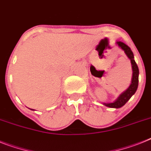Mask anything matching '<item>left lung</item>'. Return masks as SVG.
I'll list each match as a JSON object with an SVG mask.
<instances>
[{"instance_id":"1","label":"left lung","mask_w":151,"mask_h":151,"mask_svg":"<svg viewBox=\"0 0 151 151\" xmlns=\"http://www.w3.org/2000/svg\"><path fill=\"white\" fill-rule=\"evenodd\" d=\"M116 44L119 47L121 48L124 51L127 57L130 60V63L132 66L133 75L130 86L127 87V89L125 90L124 92H122L119 95V97L114 101L111 102V103H103V104L105 105L106 107H111V108H120V107H123L130 99V97L135 93L137 89L138 78H139V69H138L136 62L134 60V54H133L132 50H130V48L127 45H126L124 43L121 42V41H116Z\"/></svg>"}]
</instances>
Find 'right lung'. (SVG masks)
<instances>
[{"mask_svg": "<svg viewBox=\"0 0 151 151\" xmlns=\"http://www.w3.org/2000/svg\"><path fill=\"white\" fill-rule=\"evenodd\" d=\"M30 110H32V111H34V109H30Z\"/></svg>", "mask_w": 151, "mask_h": 151, "instance_id": "add662e5", "label": "right lung"}]
</instances>
